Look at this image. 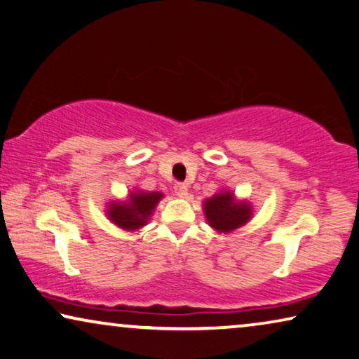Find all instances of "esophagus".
<instances>
[{"mask_svg":"<svg viewBox=\"0 0 359 359\" xmlns=\"http://www.w3.org/2000/svg\"><path fill=\"white\" fill-rule=\"evenodd\" d=\"M174 190L175 195H179L180 198H185L189 195V187H187V184H182V182H177V184L174 185Z\"/></svg>","mask_w":359,"mask_h":359,"instance_id":"obj_1","label":"esophagus"}]
</instances>
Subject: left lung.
I'll return each instance as SVG.
<instances>
[{"mask_svg": "<svg viewBox=\"0 0 359 359\" xmlns=\"http://www.w3.org/2000/svg\"><path fill=\"white\" fill-rule=\"evenodd\" d=\"M205 214L210 226L216 231L231 232L248 222L251 210L248 203L233 201L231 191H224L205 201Z\"/></svg>", "mask_w": 359, "mask_h": 359, "instance_id": "8db88e82", "label": "left lung"}]
</instances>
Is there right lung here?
Listing matches in <instances>:
<instances>
[{
  "instance_id": "1",
  "label": "right lung",
  "mask_w": 359,
  "mask_h": 359,
  "mask_svg": "<svg viewBox=\"0 0 359 359\" xmlns=\"http://www.w3.org/2000/svg\"><path fill=\"white\" fill-rule=\"evenodd\" d=\"M161 196L163 195L156 191L132 194L127 203H112L108 210V216L116 226L126 229V231H135V229L145 226Z\"/></svg>"
}]
</instances>
